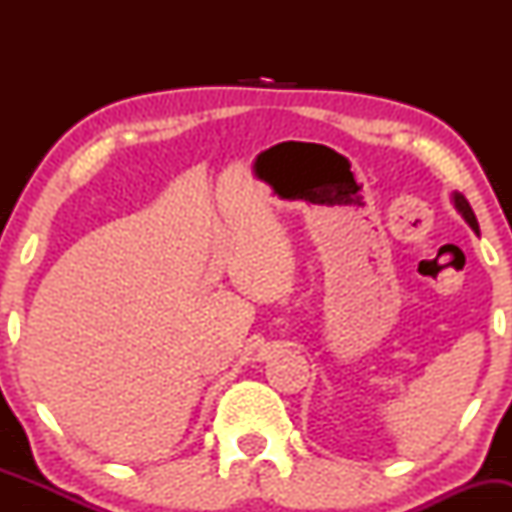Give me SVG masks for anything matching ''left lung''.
Masks as SVG:
<instances>
[{"mask_svg":"<svg viewBox=\"0 0 512 512\" xmlns=\"http://www.w3.org/2000/svg\"><path fill=\"white\" fill-rule=\"evenodd\" d=\"M452 202H455V209L464 216V221H467L469 226L474 228V231H479L477 216H474V211H472V207H469V202H467V199H464V195H460V192H455V195H452Z\"/></svg>","mask_w":512,"mask_h":512,"instance_id":"8db88e82","label":"left lung"}]
</instances>
